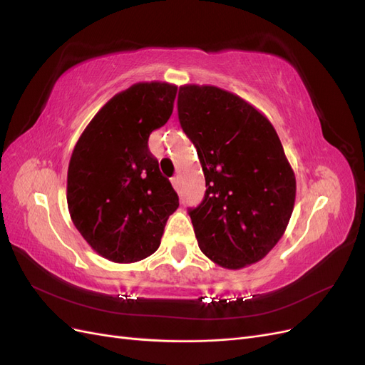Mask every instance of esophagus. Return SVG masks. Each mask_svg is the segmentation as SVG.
Listing matches in <instances>:
<instances>
[{"label":"esophagus","instance_id":"1","mask_svg":"<svg viewBox=\"0 0 365 365\" xmlns=\"http://www.w3.org/2000/svg\"><path fill=\"white\" fill-rule=\"evenodd\" d=\"M170 181H172V185H173V189H175V190H178V187H180V181H178V176H173V178H172Z\"/></svg>","mask_w":365,"mask_h":365}]
</instances>
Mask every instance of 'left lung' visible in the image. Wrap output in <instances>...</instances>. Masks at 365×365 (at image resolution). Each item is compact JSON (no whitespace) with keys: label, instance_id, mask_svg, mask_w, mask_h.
<instances>
[{"label":"left lung","instance_id":"8db88e82","mask_svg":"<svg viewBox=\"0 0 365 365\" xmlns=\"http://www.w3.org/2000/svg\"><path fill=\"white\" fill-rule=\"evenodd\" d=\"M178 118L205 176L204 201L190 210L197 245L225 269L262 260L284 235L295 175L271 121L237 94L182 85Z\"/></svg>","mask_w":365,"mask_h":365}]
</instances>
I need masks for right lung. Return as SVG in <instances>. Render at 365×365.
<instances>
[{
	"instance_id": "right-lung-1",
	"label": "right lung",
	"mask_w": 365,
	"mask_h": 365,
	"mask_svg": "<svg viewBox=\"0 0 365 365\" xmlns=\"http://www.w3.org/2000/svg\"><path fill=\"white\" fill-rule=\"evenodd\" d=\"M178 86L138 82L101 108L77 140L67 176L74 227L97 254L115 263L149 257L161 244L178 195L148 149L168 123Z\"/></svg>"
}]
</instances>
